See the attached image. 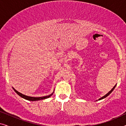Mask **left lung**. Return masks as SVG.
<instances>
[{
	"label": "left lung",
	"mask_w": 126,
	"mask_h": 126,
	"mask_svg": "<svg viewBox=\"0 0 126 126\" xmlns=\"http://www.w3.org/2000/svg\"><path fill=\"white\" fill-rule=\"evenodd\" d=\"M116 85H115L114 86V87H113V88H112V89H111V91H110L109 92H108V93H107V94H106V95H104V96H103V97H102L100 98V99H99V100H101V99H104V98H106V97H107V96H108V95H109V94H111V93L112 92V91H113V89H115V87H116Z\"/></svg>",
	"instance_id": "obj_1"
}]
</instances>
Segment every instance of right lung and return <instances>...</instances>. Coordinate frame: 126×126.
I'll use <instances>...</instances> for the list:
<instances>
[{"label": "right lung", "mask_w": 126, "mask_h": 126, "mask_svg": "<svg viewBox=\"0 0 126 126\" xmlns=\"http://www.w3.org/2000/svg\"><path fill=\"white\" fill-rule=\"evenodd\" d=\"M15 92L17 94H18L19 96H20V97L23 98V99H25L26 100H29V101H37V100H44V99H47V98H49L50 97V96L52 95L53 94H50V95H48V96H42V97H31V96H26V95H25V94H23L19 92L18 91H17L16 89H15L14 88H13Z\"/></svg>", "instance_id": "1"}]
</instances>
